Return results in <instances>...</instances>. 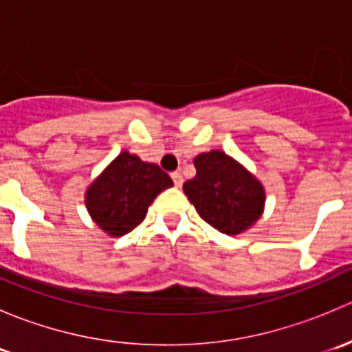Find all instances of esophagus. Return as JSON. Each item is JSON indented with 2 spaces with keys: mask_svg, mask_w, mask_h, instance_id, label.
Wrapping results in <instances>:
<instances>
[{
  "mask_svg": "<svg viewBox=\"0 0 352 352\" xmlns=\"http://www.w3.org/2000/svg\"><path fill=\"white\" fill-rule=\"evenodd\" d=\"M172 179H173V184H175V187H182V184H184L182 173H180V172H173L172 173Z\"/></svg>",
  "mask_w": 352,
  "mask_h": 352,
  "instance_id": "34e87169",
  "label": "esophagus"
}]
</instances>
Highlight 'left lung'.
<instances>
[{
	"mask_svg": "<svg viewBox=\"0 0 352 352\" xmlns=\"http://www.w3.org/2000/svg\"><path fill=\"white\" fill-rule=\"evenodd\" d=\"M194 166L197 173L184 184V192L212 228L239 235L261 218L264 187L236 160L212 150L197 155Z\"/></svg>",
	"mask_w": 352,
	"mask_h": 352,
	"instance_id": "1",
	"label": "left lung"
}]
</instances>
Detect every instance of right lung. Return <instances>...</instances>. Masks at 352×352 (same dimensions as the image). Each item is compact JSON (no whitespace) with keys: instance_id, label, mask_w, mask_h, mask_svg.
Here are the masks:
<instances>
[{"instance_id":"1","label":"right lung","mask_w":352,"mask_h":352,"mask_svg":"<svg viewBox=\"0 0 352 352\" xmlns=\"http://www.w3.org/2000/svg\"><path fill=\"white\" fill-rule=\"evenodd\" d=\"M173 182L155 163L122 151L91 182L85 204L91 219L110 236H122L146 216L155 197Z\"/></svg>"}]
</instances>
